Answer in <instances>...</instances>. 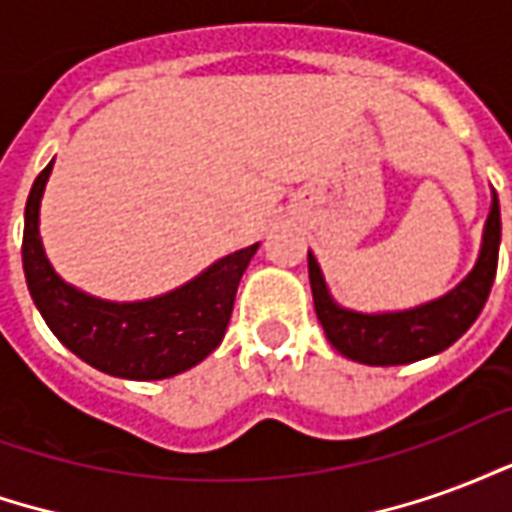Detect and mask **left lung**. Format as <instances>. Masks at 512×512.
Returning a JSON list of instances; mask_svg holds the SVG:
<instances>
[{"label": "left lung", "instance_id": "obj_1", "mask_svg": "<svg viewBox=\"0 0 512 512\" xmlns=\"http://www.w3.org/2000/svg\"><path fill=\"white\" fill-rule=\"evenodd\" d=\"M499 238H502L499 197L491 189V211L485 219L483 244L472 271L439 299L395 312H359L337 304L329 293L318 260L312 252H307L312 301L326 340L348 359L373 367L411 365L419 359L441 354L483 312L496 277Z\"/></svg>", "mask_w": 512, "mask_h": 512}]
</instances>
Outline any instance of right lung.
Masks as SVG:
<instances>
[{"instance_id": "1", "label": "right lung", "mask_w": 512, "mask_h": 512, "mask_svg": "<svg viewBox=\"0 0 512 512\" xmlns=\"http://www.w3.org/2000/svg\"><path fill=\"white\" fill-rule=\"evenodd\" d=\"M40 172L24 208V277L29 296L54 337L106 376L161 381L186 373L222 343L238 282L257 246L216 260L186 285L142 301H106L73 288L54 271L40 241V200L49 183Z\"/></svg>"}]
</instances>
